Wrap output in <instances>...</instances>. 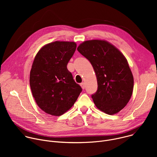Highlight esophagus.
I'll use <instances>...</instances> for the list:
<instances>
[{
    "label": "esophagus",
    "mask_w": 157,
    "mask_h": 157,
    "mask_svg": "<svg viewBox=\"0 0 157 157\" xmlns=\"http://www.w3.org/2000/svg\"><path fill=\"white\" fill-rule=\"evenodd\" d=\"M80 85H81L82 89H84V88H85V84H84V82H82V83L80 84Z\"/></svg>",
    "instance_id": "esophagus-1"
}]
</instances>
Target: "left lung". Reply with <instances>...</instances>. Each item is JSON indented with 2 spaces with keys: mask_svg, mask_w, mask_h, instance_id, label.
<instances>
[{
  "mask_svg": "<svg viewBox=\"0 0 157 157\" xmlns=\"http://www.w3.org/2000/svg\"><path fill=\"white\" fill-rule=\"evenodd\" d=\"M77 50L90 61L96 75L98 90L91 96L96 106L109 115L119 113L128 102L133 89L127 59L105 40L85 41Z\"/></svg>",
  "mask_w": 157,
  "mask_h": 157,
  "instance_id": "obj_1",
  "label": "left lung"
}]
</instances>
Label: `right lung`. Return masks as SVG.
Instances as JSON below:
<instances>
[{
    "instance_id": "1",
    "label": "right lung",
    "mask_w": 157,
    "mask_h": 157,
    "mask_svg": "<svg viewBox=\"0 0 157 157\" xmlns=\"http://www.w3.org/2000/svg\"><path fill=\"white\" fill-rule=\"evenodd\" d=\"M76 48L73 41H56L36 55L30 74V85L36 104L44 113L59 116L76 101L82 88L67 69Z\"/></svg>"
}]
</instances>
